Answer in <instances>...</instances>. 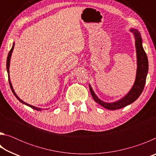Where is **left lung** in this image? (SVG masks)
<instances>
[{
  "label": "left lung",
  "mask_w": 156,
  "mask_h": 156,
  "mask_svg": "<svg viewBox=\"0 0 156 156\" xmlns=\"http://www.w3.org/2000/svg\"><path fill=\"white\" fill-rule=\"evenodd\" d=\"M130 31L133 34L134 37H135V45L137 56V71L136 80L131 90L128 92V94L126 96H124L122 98L118 100V101L113 102H106L98 98V97L94 93L90 84H89V90H90L91 94L94 100L97 103H98L107 109H120L121 108H123L133 103L140 96L144 89L145 83H146L148 69H149V62H148V58L146 53H145L143 47H142L141 35L139 31L135 30V29H131V30H130Z\"/></svg>",
  "instance_id": "obj_1"
}]
</instances>
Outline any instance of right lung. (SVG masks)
Instances as JSON below:
<instances>
[{
	"mask_svg": "<svg viewBox=\"0 0 156 156\" xmlns=\"http://www.w3.org/2000/svg\"><path fill=\"white\" fill-rule=\"evenodd\" d=\"M14 44H15V43H13L12 47L11 50H10L9 52L8 56H7V73H8V79H9V83L10 88H11L12 91V92H13V94H14V96H16V98H17L18 100H19V101H20V102H22L23 104H24V105H27V106L30 107H31V108H32V109H35V110H37V111H41V110H43V109H41V108L36 107H35V106H33V105H30V104H27V102H24V101H23V100H20V98L17 96L16 94L15 93V91H14V89H13L12 84L11 81H10V77H9V65H10V59H11L13 49H14Z\"/></svg>",
	"mask_w": 156,
	"mask_h": 156,
	"instance_id": "right-lung-1",
	"label": "right lung"
}]
</instances>
